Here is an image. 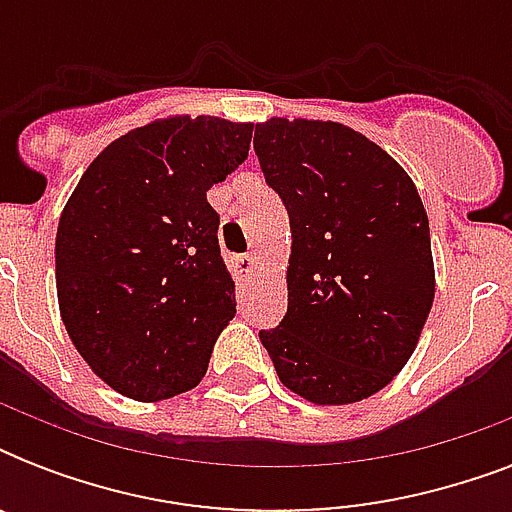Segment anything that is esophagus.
<instances>
[{"instance_id": "obj_1", "label": "esophagus", "mask_w": 512, "mask_h": 512, "mask_svg": "<svg viewBox=\"0 0 512 512\" xmlns=\"http://www.w3.org/2000/svg\"><path fill=\"white\" fill-rule=\"evenodd\" d=\"M239 263H241V271L252 276V273H255L257 268H260V257H257V252H249V255L241 257Z\"/></svg>"}]
</instances>
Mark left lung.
I'll return each instance as SVG.
<instances>
[{
    "label": "left lung",
    "mask_w": 512,
    "mask_h": 512,
    "mask_svg": "<svg viewBox=\"0 0 512 512\" xmlns=\"http://www.w3.org/2000/svg\"><path fill=\"white\" fill-rule=\"evenodd\" d=\"M255 151L292 231L287 316L260 340L305 401H364L412 358L436 297L420 193L348 124L271 116Z\"/></svg>",
    "instance_id": "8db88e82"
}]
</instances>
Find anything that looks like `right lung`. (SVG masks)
<instances>
[{
  "mask_svg": "<svg viewBox=\"0 0 512 512\" xmlns=\"http://www.w3.org/2000/svg\"><path fill=\"white\" fill-rule=\"evenodd\" d=\"M252 122L172 114L108 143L55 236L60 319L92 372L135 401L196 388L236 313L207 191L247 159Z\"/></svg>",
  "mask_w": 512,
  "mask_h": 512,
  "instance_id": "add662e5",
  "label": "right lung"
}]
</instances>
